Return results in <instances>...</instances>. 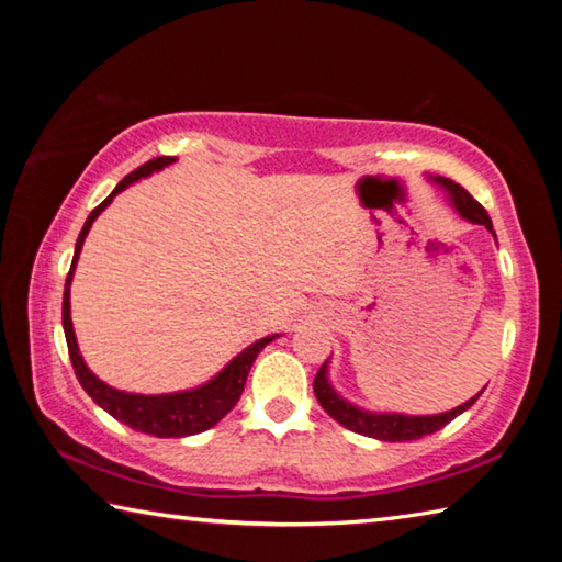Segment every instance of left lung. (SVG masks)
Returning a JSON list of instances; mask_svg holds the SVG:
<instances>
[{"label": "left lung", "instance_id": "8db88e82", "mask_svg": "<svg viewBox=\"0 0 562 562\" xmlns=\"http://www.w3.org/2000/svg\"><path fill=\"white\" fill-rule=\"evenodd\" d=\"M436 183H439L446 195H449L451 205L459 211L461 217L471 223H479V225H486L488 231L493 233V223L486 213V207H483L479 201H473V195L469 190L461 188L459 183H453L449 178H434ZM496 235V233H493ZM315 396L319 406L325 408V412L335 418L337 424L345 426L349 431H357L361 436H369V439H379V441H414V439H422V436H429L434 431L443 429L446 424L453 422L456 416L463 414L465 408H471L475 398L481 396V392L475 394L469 402L451 408V412L446 414H434V416H404V414H374V412H364V408H359L355 404H349L341 398L335 389H331L329 379H327V361L319 367V372L315 376Z\"/></svg>", "mask_w": 562, "mask_h": 562}]
</instances>
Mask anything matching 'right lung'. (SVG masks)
<instances>
[{
    "label": "right lung",
    "instance_id": "1",
    "mask_svg": "<svg viewBox=\"0 0 562 562\" xmlns=\"http://www.w3.org/2000/svg\"><path fill=\"white\" fill-rule=\"evenodd\" d=\"M173 156H158L148 164L138 166L133 173H128L121 183L113 188V193L97 205L91 211V215L83 223L79 240H76V250H74V260H71V270L66 274V284H64V302H61V322H64V335H66V347H69V357H71V367L76 372V379L83 386L93 402H97L103 412H109L113 418H119L121 424L131 426L133 431H144L150 436H158V439H180V436H193L207 431L211 426H215L221 418L231 412V408L237 404L240 398L245 382H247V372H250L255 357L270 345L274 337H262L243 349L231 364H227L221 374L213 376L211 382L190 389V392H176V394H128V392H119L109 384H103L101 379L91 372L87 367V361L79 355V345H76V335H74V325H71V302H69V290H71V280H74V270H76V260H79V252L83 247V240L91 231V225L97 217L101 215L103 207H106L113 195H119L123 188H128L131 183H136L138 178H146L156 170L166 168L173 164Z\"/></svg>",
    "mask_w": 562,
    "mask_h": 562
}]
</instances>
